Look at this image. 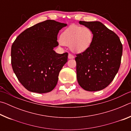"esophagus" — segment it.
<instances>
[{
    "instance_id": "obj_1",
    "label": "esophagus",
    "mask_w": 131,
    "mask_h": 131,
    "mask_svg": "<svg viewBox=\"0 0 131 131\" xmlns=\"http://www.w3.org/2000/svg\"><path fill=\"white\" fill-rule=\"evenodd\" d=\"M74 58V56L73 55L71 54H69L68 55V58L69 59H73Z\"/></svg>"
}]
</instances>
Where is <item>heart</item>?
<instances>
[{
    "label": "heart",
    "instance_id": "b5f03b06",
    "mask_svg": "<svg viewBox=\"0 0 131 131\" xmlns=\"http://www.w3.org/2000/svg\"><path fill=\"white\" fill-rule=\"evenodd\" d=\"M92 40L93 33L89 28L71 25L61 34L60 43L70 46L73 51L82 52L89 48Z\"/></svg>",
    "mask_w": 131,
    "mask_h": 131
}]
</instances>
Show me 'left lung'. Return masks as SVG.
<instances>
[{
    "label": "left lung",
    "instance_id": "obj_1",
    "mask_svg": "<svg viewBox=\"0 0 131 131\" xmlns=\"http://www.w3.org/2000/svg\"><path fill=\"white\" fill-rule=\"evenodd\" d=\"M93 33L88 50L76 54L77 81L88 91H97L109 85L119 70L123 45L118 36L99 21H79Z\"/></svg>",
    "mask_w": 131,
    "mask_h": 131
}]
</instances>
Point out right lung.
I'll return each mask as SVG.
<instances>
[{
  "label": "right lung",
  "instance_id": "right-lung-1",
  "mask_svg": "<svg viewBox=\"0 0 131 131\" xmlns=\"http://www.w3.org/2000/svg\"><path fill=\"white\" fill-rule=\"evenodd\" d=\"M66 25L48 19L26 29L13 43V70L27 90L43 94L55 87L68 53L57 54L53 49L58 46L59 31Z\"/></svg>",
  "mask_w": 131,
  "mask_h": 131
}]
</instances>
